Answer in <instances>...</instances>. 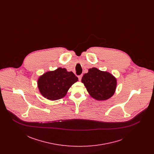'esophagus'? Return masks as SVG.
<instances>
[{
	"mask_svg": "<svg viewBox=\"0 0 154 154\" xmlns=\"http://www.w3.org/2000/svg\"><path fill=\"white\" fill-rule=\"evenodd\" d=\"M82 77V75H79V76H78V78H79V81L81 80Z\"/></svg>",
	"mask_w": 154,
	"mask_h": 154,
	"instance_id": "1",
	"label": "esophagus"
}]
</instances>
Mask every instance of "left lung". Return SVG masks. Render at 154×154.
Wrapping results in <instances>:
<instances>
[{
  "mask_svg": "<svg viewBox=\"0 0 154 154\" xmlns=\"http://www.w3.org/2000/svg\"><path fill=\"white\" fill-rule=\"evenodd\" d=\"M81 82L91 96L99 101L107 100L112 96L117 84L112 74L96 67L89 69L88 73L84 74Z\"/></svg>",
  "mask_w": 154,
  "mask_h": 154,
  "instance_id": "left-lung-1",
  "label": "left lung"
}]
</instances>
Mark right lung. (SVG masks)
<instances>
[{"label": "right lung", "mask_w": 154, "mask_h": 154, "mask_svg": "<svg viewBox=\"0 0 154 154\" xmlns=\"http://www.w3.org/2000/svg\"><path fill=\"white\" fill-rule=\"evenodd\" d=\"M78 81V78L72 72H67L65 68L59 67L49 71L39 77L37 86L42 95L50 100L63 98L72 87Z\"/></svg>", "instance_id": "add662e5"}]
</instances>
